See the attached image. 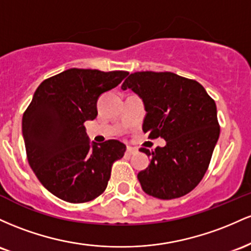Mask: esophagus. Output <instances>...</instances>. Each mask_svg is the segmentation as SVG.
I'll use <instances>...</instances> for the list:
<instances>
[{
	"instance_id": "34e87169",
	"label": "esophagus",
	"mask_w": 251,
	"mask_h": 251,
	"mask_svg": "<svg viewBox=\"0 0 251 251\" xmlns=\"http://www.w3.org/2000/svg\"><path fill=\"white\" fill-rule=\"evenodd\" d=\"M126 155H133V154L137 153V149L133 148V147H126Z\"/></svg>"
}]
</instances>
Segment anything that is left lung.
<instances>
[{
    "instance_id": "8db88e82",
    "label": "left lung",
    "mask_w": 251,
    "mask_h": 251,
    "mask_svg": "<svg viewBox=\"0 0 251 251\" xmlns=\"http://www.w3.org/2000/svg\"><path fill=\"white\" fill-rule=\"evenodd\" d=\"M122 89L142 98L148 139L166 140L155 151L140 149L151 156L137 174L142 190L165 201L190 193L206 173L219 137L215 100L197 80L172 72L131 73Z\"/></svg>"
}]
</instances>
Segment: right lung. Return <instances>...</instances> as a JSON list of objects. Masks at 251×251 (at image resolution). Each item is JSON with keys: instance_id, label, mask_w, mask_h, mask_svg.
<instances>
[{"instance_id": "obj_1", "label": "right lung", "mask_w": 251, "mask_h": 251, "mask_svg": "<svg viewBox=\"0 0 251 251\" xmlns=\"http://www.w3.org/2000/svg\"><path fill=\"white\" fill-rule=\"evenodd\" d=\"M129 73L70 69L36 89L22 117L26 154L36 178L50 193L80 204L100 196L126 145L117 140L90 146L84 123L97 116V100Z\"/></svg>"}]
</instances>
